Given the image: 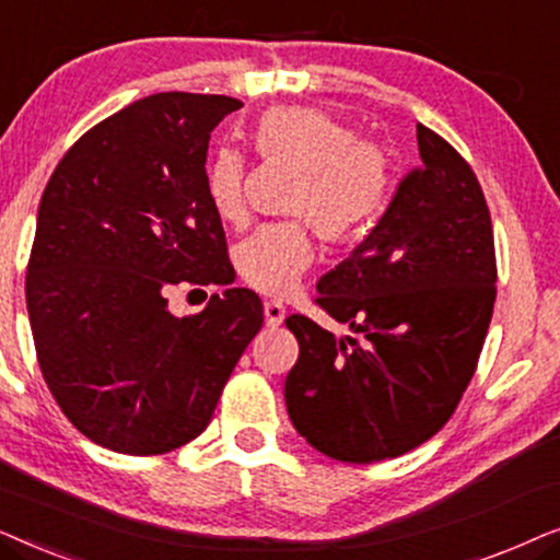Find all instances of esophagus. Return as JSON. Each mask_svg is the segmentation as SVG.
Masks as SVG:
<instances>
[{"label": "esophagus", "mask_w": 560, "mask_h": 560, "mask_svg": "<svg viewBox=\"0 0 560 560\" xmlns=\"http://www.w3.org/2000/svg\"><path fill=\"white\" fill-rule=\"evenodd\" d=\"M282 320H285V305L278 301H267L265 303V324L270 328H278Z\"/></svg>", "instance_id": "obj_1"}]
</instances>
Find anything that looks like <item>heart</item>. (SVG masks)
I'll use <instances>...</instances> for the list:
<instances>
[{"instance_id":"b5f03b06","label":"heart","mask_w":560,"mask_h":560,"mask_svg":"<svg viewBox=\"0 0 560 560\" xmlns=\"http://www.w3.org/2000/svg\"><path fill=\"white\" fill-rule=\"evenodd\" d=\"M255 144L267 158H285L303 180L298 183L290 211L303 217L326 242L362 236L385 211L393 190V165L374 142L357 140L341 119L313 106H272L255 125ZM244 158L219 144L206 163V194L221 219L242 217ZM313 247L305 226L278 221L259 226L236 252L240 275L259 293L282 295L311 265Z\"/></svg>"}]
</instances>
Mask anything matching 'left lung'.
I'll return each instance as SVG.
<instances>
[{
    "instance_id": "left-lung-1",
    "label": "left lung",
    "mask_w": 560,
    "mask_h": 560,
    "mask_svg": "<svg viewBox=\"0 0 560 560\" xmlns=\"http://www.w3.org/2000/svg\"><path fill=\"white\" fill-rule=\"evenodd\" d=\"M418 150L377 226L316 285L320 308L364 341L285 320L301 347L288 416L336 462L395 458L439 433L492 320L494 234L477 175L423 125Z\"/></svg>"
}]
</instances>
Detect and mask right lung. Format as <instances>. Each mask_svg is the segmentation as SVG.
Returning <instances> with one entry per match:
<instances>
[{
	"label": "right lung",
	"instance_id": "obj_1",
	"mask_svg": "<svg viewBox=\"0 0 560 560\" xmlns=\"http://www.w3.org/2000/svg\"><path fill=\"white\" fill-rule=\"evenodd\" d=\"M240 106L183 91L144 96L89 129L45 186L25 280L30 326L52 397L98 446L152 456L201 435L262 328V301L247 288L186 318L165 298L178 282H232L206 152Z\"/></svg>",
	"mask_w": 560,
	"mask_h": 560
}]
</instances>
